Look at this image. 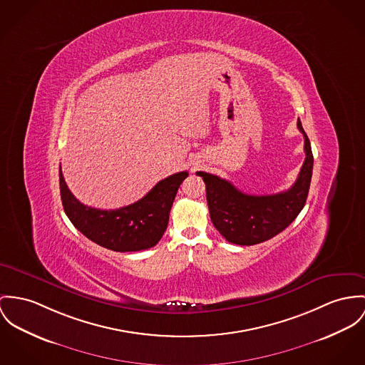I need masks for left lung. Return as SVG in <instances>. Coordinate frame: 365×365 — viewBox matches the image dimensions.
Segmentation results:
<instances>
[{"instance_id": "left-lung-1", "label": "left lung", "mask_w": 365, "mask_h": 365, "mask_svg": "<svg viewBox=\"0 0 365 365\" xmlns=\"http://www.w3.org/2000/svg\"><path fill=\"white\" fill-rule=\"evenodd\" d=\"M297 128L304 136L306 160L296 182L286 192L252 196L215 175L197 172L205 183L211 221L229 243L252 246L269 240L292 224L303 210L309 196L314 157L300 119Z\"/></svg>"}]
</instances>
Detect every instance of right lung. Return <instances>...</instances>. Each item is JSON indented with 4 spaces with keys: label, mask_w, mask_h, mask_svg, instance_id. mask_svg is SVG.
<instances>
[{
    "label": "right lung",
    "mask_w": 365,
    "mask_h": 365,
    "mask_svg": "<svg viewBox=\"0 0 365 365\" xmlns=\"http://www.w3.org/2000/svg\"><path fill=\"white\" fill-rule=\"evenodd\" d=\"M187 176L186 170L170 175L139 201L110 211L82 204L68 189L61 168L59 190L65 214L87 239L113 252H140L161 240L178 189Z\"/></svg>",
    "instance_id": "obj_1"
}]
</instances>
